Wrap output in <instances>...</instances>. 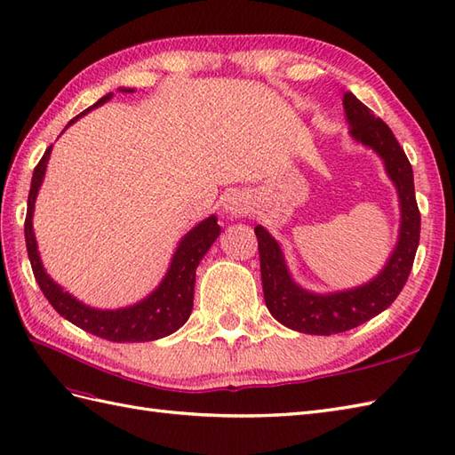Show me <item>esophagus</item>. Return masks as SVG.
Returning a JSON list of instances; mask_svg holds the SVG:
<instances>
[{"mask_svg": "<svg viewBox=\"0 0 455 455\" xmlns=\"http://www.w3.org/2000/svg\"><path fill=\"white\" fill-rule=\"evenodd\" d=\"M225 207H227V213H230L232 217H242V215L250 213V204L246 197H242V196H230Z\"/></svg>", "mask_w": 455, "mask_h": 455, "instance_id": "obj_1", "label": "esophagus"}]
</instances>
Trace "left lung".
Listing matches in <instances>:
<instances>
[{
	"label": "left lung",
	"instance_id": "1",
	"mask_svg": "<svg viewBox=\"0 0 455 455\" xmlns=\"http://www.w3.org/2000/svg\"><path fill=\"white\" fill-rule=\"evenodd\" d=\"M344 109L347 123L352 126L349 132L357 142L371 146L384 159L390 179L398 188L402 205L400 240L387 267L369 284L321 296L299 288L290 278L283 251L275 238L263 227H255L267 309L284 327L306 334L329 336L346 332L390 307L411 273L419 232H421L413 171L403 148L398 144L388 124L372 115L352 92L344 94Z\"/></svg>",
	"mask_w": 455,
	"mask_h": 455
}]
</instances>
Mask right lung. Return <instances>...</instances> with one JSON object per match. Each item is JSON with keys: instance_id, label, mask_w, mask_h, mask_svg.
Listing matches in <instances>:
<instances>
[{"instance_id": "right-lung-1", "label": "right lung", "mask_w": 455, "mask_h": 455, "mask_svg": "<svg viewBox=\"0 0 455 455\" xmlns=\"http://www.w3.org/2000/svg\"><path fill=\"white\" fill-rule=\"evenodd\" d=\"M132 92V90H123ZM111 94L103 96L98 103L92 108H98L106 103ZM92 108L76 115L71 123H75L78 116L88 113ZM68 123V124H71ZM67 124V126H68ZM52 146L45 149V154L34 167L32 184L28 192V209L25 219V240H27V251L32 265V273L44 296L48 298L53 309L63 315L67 321H71L76 327L86 332H92L111 342H149L169 336L174 331H179L182 324L188 321L192 306H194V283H196V269L200 265L205 251L212 248V243L217 240L220 227L217 225V219L212 215L209 219L202 220L200 225L194 227L188 235L182 238L177 251L171 263V269L163 278V283L154 294L148 296L140 304L116 309V311H100L86 307L80 304L73 296L57 286L52 278L45 275L44 267L40 263V255L36 250V240H34L32 232V212H34V200H36L38 188L44 179L45 165H48Z\"/></svg>"}]
</instances>
